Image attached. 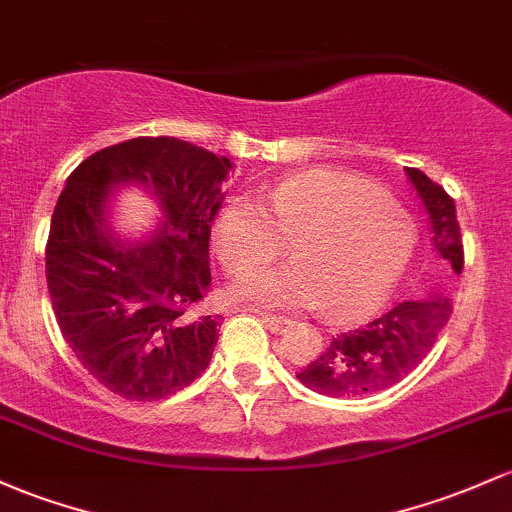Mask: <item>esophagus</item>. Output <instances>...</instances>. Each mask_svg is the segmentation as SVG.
<instances>
[{"label": "esophagus", "instance_id": "esophagus-1", "mask_svg": "<svg viewBox=\"0 0 512 512\" xmlns=\"http://www.w3.org/2000/svg\"><path fill=\"white\" fill-rule=\"evenodd\" d=\"M260 320L267 325V330H272V333H284V328L289 325V318L272 316V313H260Z\"/></svg>", "mask_w": 512, "mask_h": 512}]
</instances>
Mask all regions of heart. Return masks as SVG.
Returning <instances> with one entry per match:
<instances>
[{
    "instance_id": "1",
    "label": "heart",
    "mask_w": 512,
    "mask_h": 512,
    "mask_svg": "<svg viewBox=\"0 0 512 512\" xmlns=\"http://www.w3.org/2000/svg\"><path fill=\"white\" fill-rule=\"evenodd\" d=\"M286 240L294 265L247 274L235 299L277 311L323 306L328 316L347 318L389 294L411 260L415 230L396 199L335 170L284 179L265 201L230 196L213 226L218 257L233 274L277 260Z\"/></svg>"
}]
</instances>
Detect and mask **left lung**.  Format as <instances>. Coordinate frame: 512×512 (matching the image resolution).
I'll return each instance as SVG.
<instances>
[{"mask_svg": "<svg viewBox=\"0 0 512 512\" xmlns=\"http://www.w3.org/2000/svg\"><path fill=\"white\" fill-rule=\"evenodd\" d=\"M408 179L430 216L432 245L449 274H462L464 245L454 199L428 174L408 167ZM452 316L442 291L401 301L367 325L335 335L320 355L301 369L299 381L325 396H367L391 389L428 357L437 335Z\"/></svg>", "mask_w": 512, "mask_h": 512, "instance_id": "obj_1", "label": "left lung"}]
</instances>
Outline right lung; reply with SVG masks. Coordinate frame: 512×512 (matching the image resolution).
Returning <instances> with one entry per match:
<instances>
[{"label":"right lung","instance_id":"obj_1","mask_svg":"<svg viewBox=\"0 0 512 512\" xmlns=\"http://www.w3.org/2000/svg\"><path fill=\"white\" fill-rule=\"evenodd\" d=\"M228 157L177 138H133L89 155L67 177L46 247L50 301L63 338L104 389L160 401L209 367L221 316H194L211 286L209 235ZM138 183L163 223L123 241L108 194Z\"/></svg>","mask_w":512,"mask_h":512}]
</instances>
